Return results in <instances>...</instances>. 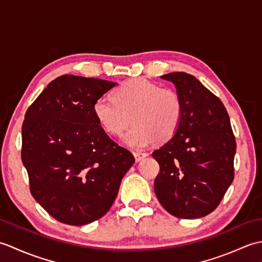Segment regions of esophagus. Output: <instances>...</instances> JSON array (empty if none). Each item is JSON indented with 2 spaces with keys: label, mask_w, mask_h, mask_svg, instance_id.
I'll use <instances>...</instances> for the list:
<instances>
[{
  "label": "esophagus",
  "mask_w": 262,
  "mask_h": 262,
  "mask_svg": "<svg viewBox=\"0 0 262 262\" xmlns=\"http://www.w3.org/2000/svg\"><path fill=\"white\" fill-rule=\"evenodd\" d=\"M134 157H135V161H136V162H140L141 160H143L144 158L147 157V153H144V152H134Z\"/></svg>",
  "instance_id": "obj_1"
}]
</instances>
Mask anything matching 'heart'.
<instances>
[{"label": "heart", "mask_w": 262, "mask_h": 262, "mask_svg": "<svg viewBox=\"0 0 262 262\" xmlns=\"http://www.w3.org/2000/svg\"><path fill=\"white\" fill-rule=\"evenodd\" d=\"M114 100L100 97L93 103L99 125L113 136H119L133 120L134 126L122 137L126 145L144 148L171 140L183 116L182 99L173 89L161 88L144 79L122 83L113 93Z\"/></svg>", "instance_id": "1"}]
</instances>
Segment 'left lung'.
<instances>
[{"label": "left lung", "mask_w": 262, "mask_h": 262, "mask_svg": "<svg viewBox=\"0 0 262 262\" xmlns=\"http://www.w3.org/2000/svg\"><path fill=\"white\" fill-rule=\"evenodd\" d=\"M182 99L183 116L174 136L152 153L160 164L154 191L179 219L211 213L234 178L236 143L221 100L185 72L164 74Z\"/></svg>", "instance_id": "left-lung-1"}]
</instances>
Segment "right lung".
Instances as JSON below:
<instances>
[{
	"mask_svg": "<svg viewBox=\"0 0 262 262\" xmlns=\"http://www.w3.org/2000/svg\"><path fill=\"white\" fill-rule=\"evenodd\" d=\"M116 85L92 77L58 76L26 113L21 159L31 194L64 224L85 225L102 217L135 162L93 114L94 101Z\"/></svg>",
	"mask_w": 262,
	"mask_h": 262,
	"instance_id": "right-lung-1",
	"label": "right lung"
}]
</instances>
